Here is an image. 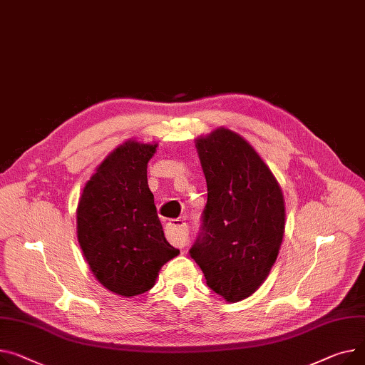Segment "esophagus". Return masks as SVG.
<instances>
[{"mask_svg": "<svg viewBox=\"0 0 365 365\" xmlns=\"http://www.w3.org/2000/svg\"><path fill=\"white\" fill-rule=\"evenodd\" d=\"M167 237L178 248H183L189 237L186 223L183 220H172L167 223Z\"/></svg>", "mask_w": 365, "mask_h": 365, "instance_id": "1", "label": "esophagus"}]
</instances>
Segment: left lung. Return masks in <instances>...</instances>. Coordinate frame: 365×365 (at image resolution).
Segmentation results:
<instances>
[{
  "mask_svg": "<svg viewBox=\"0 0 365 365\" xmlns=\"http://www.w3.org/2000/svg\"><path fill=\"white\" fill-rule=\"evenodd\" d=\"M207 205L190 257L208 287L229 302L251 297L269 276L284 232L279 183L251 145L229 129L197 139Z\"/></svg>",
  "mask_w": 365,
  "mask_h": 365,
  "instance_id": "left-lung-1",
  "label": "left lung"
}]
</instances>
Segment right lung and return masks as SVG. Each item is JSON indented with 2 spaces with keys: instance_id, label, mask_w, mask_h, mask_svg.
Wrapping results in <instances>:
<instances>
[{
  "instance_id": "right-lung-1",
  "label": "right lung",
  "mask_w": 365,
  "mask_h": 365,
  "mask_svg": "<svg viewBox=\"0 0 365 365\" xmlns=\"http://www.w3.org/2000/svg\"><path fill=\"white\" fill-rule=\"evenodd\" d=\"M157 143L121 145L96 168L78 205V239L93 276L111 292L150 290L179 250L165 240L147 182Z\"/></svg>"
}]
</instances>
